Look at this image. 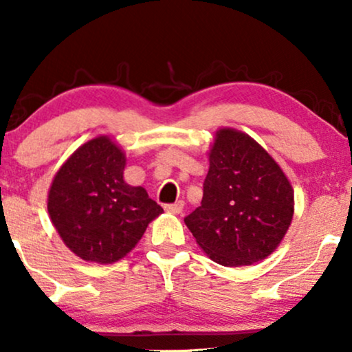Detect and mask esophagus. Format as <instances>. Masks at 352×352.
<instances>
[{
  "label": "esophagus",
  "instance_id": "34e87169",
  "mask_svg": "<svg viewBox=\"0 0 352 352\" xmlns=\"http://www.w3.org/2000/svg\"><path fill=\"white\" fill-rule=\"evenodd\" d=\"M165 210H167L168 213H182V210H184V201H175V204H168L165 205Z\"/></svg>",
  "mask_w": 352,
  "mask_h": 352
}]
</instances>
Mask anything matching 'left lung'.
I'll return each instance as SVG.
<instances>
[{
  "mask_svg": "<svg viewBox=\"0 0 352 352\" xmlns=\"http://www.w3.org/2000/svg\"><path fill=\"white\" fill-rule=\"evenodd\" d=\"M293 210L292 185L270 153L243 132L220 129L204 199L185 217L201 250L223 266L265 260L288 232Z\"/></svg>",
  "mask_w": 352,
  "mask_h": 352,
  "instance_id": "obj_1",
  "label": "left lung"
}]
</instances>
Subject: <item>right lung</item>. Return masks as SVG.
<instances>
[{
	"mask_svg": "<svg viewBox=\"0 0 352 352\" xmlns=\"http://www.w3.org/2000/svg\"><path fill=\"white\" fill-rule=\"evenodd\" d=\"M125 157L109 137L79 147L59 168L47 212L67 248L86 261L114 263L164 212L142 187L124 182Z\"/></svg>",
	"mask_w": 352,
	"mask_h": 352,
	"instance_id": "1",
	"label": "right lung"
}]
</instances>
